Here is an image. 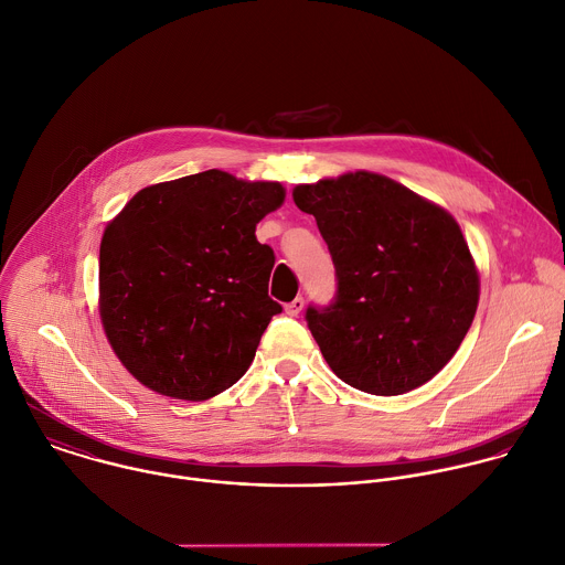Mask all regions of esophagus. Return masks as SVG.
<instances>
[{"instance_id": "obj_1", "label": "esophagus", "mask_w": 565, "mask_h": 565, "mask_svg": "<svg viewBox=\"0 0 565 565\" xmlns=\"http://www.w3.org/2000/svg\"><path fill=\"white\" fill-rule=\"evenodd\" d=\"M301 310H303V297H297L290 303H286V315L288 317H297Z\"/></svg>"}]
</instances>
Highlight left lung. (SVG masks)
<instances>
[{"label":"left lung","mask_w":565,"mask_h":565,"mask_svg":"<svg viewBox=\"0 0 565 565\" xmlns=\"http://www.w3.org/2000/svg\"><path fill=\"white\" fill-rule=\"evenodd\" d=\"M337 273L328 306L306 321L348 385L398 396L431 381L458 352L480 279L458 222L407 186L367 171L299 184Z\"/></svg>","instance_id":"obj_1"}]
</instances>
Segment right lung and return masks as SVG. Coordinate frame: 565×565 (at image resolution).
Masks as SVG:
<instances>
[{"label":"right lung","instance_id":"1","mask_svg":"<svg viewBox=\"0 0 565 565\" xmlns=\"http://www.w3.org/2000/svg\"><path fill=\"white\" fill-rule=\"evenodd\" d=\"M279 182L209 169L138 191L103 233L100 319L122 365L149 390L206 401L235 385L281 306L275 253L257 222Z\"/></svg>","mask_w":565,"mask_h":565}]
</instances>
